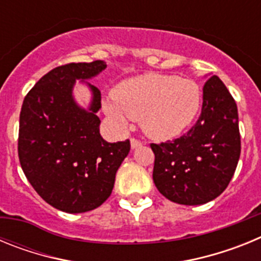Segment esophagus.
<instances>
[{
	"label": "esophagus",
	"instance_id": "34e87169",
	"mask_svg": "<svg viewBox=\"0 0 261 261\" xmlns=\"http://www.w3.org/2000/svg\"><path fill=\"white\" fill-rule=\"evenodd\" d=\"M130 146H132V149H138L140 146H142V142L137 138H130Z\"/></svg>",
	"mask_w": 261,
	"mask_h": 261
}]
</instances>
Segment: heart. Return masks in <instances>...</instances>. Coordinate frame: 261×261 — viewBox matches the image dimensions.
I'll return each mask as SVG.
<instances>
[{
	"label": "heart",
	"mask_w": 261,
	"mask_h": 261,
	"mask_svg": "<svg viewBox=\"0 0 261 261\" xmlns=\"http://www.w3.org/2000/svg\"><path fill=\"white\" fill-rule=\"evenodd\" d=\"M201 105V89L195 81L142 74L120 82L103 108L119 125H125L128 117L140 120L149 137L170 140L195 121Z\"/></svg>",
	"instance_id": "heart-1"
}]
</instances>
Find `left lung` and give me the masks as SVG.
I'll list each match as a JSON object with an SVG mask.
<instances>
[{"mask_svg":"<svg viewBox=\"0 0 261 261\" xmlns=\"http://www.w3.org/2000/svg\"><path fill=\"white\" fill-rule=\"evenodd\" d=\"M153 180L170 201L201 205L229 186L241 155L238 108L217 75L202 89L197 123L174 141L151 144Z\"/></svg>","mask_w":261,"mask_h":261,"instance_id":"1","label":"left lung"}]
</instances>
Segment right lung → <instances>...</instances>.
I'll return each instance as SVG.
<instances>
[{
	"instance_id": "1",
	"label": "right lung",
	"mask_w": 261,
	"mask_h": 261,
	"mask_svg": "<svg viewBox=\"0 0 261 261\" xmlns=\"http://www.w3.org/2000/svg\"><path fill=\"white\" fill-rule=\"evenodd\" d=\"M107 68L106 62H71L43 75L23 100L18 155L34 190L53 208L84 213L110 197L115 176L130 142H107L99 133L100 91L87 80ZM75 79L93 94L87 109L72 96Z\"/></svg>"
}]
</instances>
